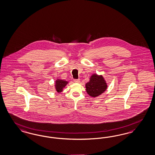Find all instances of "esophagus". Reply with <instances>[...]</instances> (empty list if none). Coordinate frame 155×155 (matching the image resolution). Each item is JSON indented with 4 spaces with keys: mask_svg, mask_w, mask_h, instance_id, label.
Here are the masks:
<instances>
[{
    "mask_svg": "<svg viewBox=\"0 0 155 155\" xmlns=\"http://www.w3.org/2000/svg\"><path fill=\"white\" fill-rule=\"evenodd\" d=\"M74 82L75 83H79L80 82V79H78V80H74Z\"/></svg>",
    "mask_w": 155,
    "mask_h": 155,
    "instance_id": "esophagus-1",
    "label": "esophagus"
}]
</instances>
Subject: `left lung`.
Segmentation results:
<instances>
[{"mask_svg": "<svg viewBox=\"0 0 155 155\" xmlns=\"http://www.w3.org/2000/svg\"><path fill=\"white\" fill-rule=\"evenodd\" d=\"M85 87L86 92L90 96L97 97L107 90V85L102 75L93 74L90 81L86 84Z\"/></svg>", "mask_w": 155, "mask_h": 155, "instance_id": "1", "label": "left lung"}]
</instances>
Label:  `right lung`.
I'll use <instances>...</instances> for the list:
<instances>
[{
  "label": "right lung",
  "mask_w": 155,
  "mask_h": 155,
  "mask_svg": "<svg viewBox=\"0 0 155 155\" xmlns=\"http://www.w3.org/2000/svg\"><path fill=\"white\" fill-rule=\"evenodd\" d=\"M68 84V82L66 81L57 79L55 82V88L58 93H61L63 91L66 85Z\"/></svg>",
  "instance_id": "1"
}]
</instances>
